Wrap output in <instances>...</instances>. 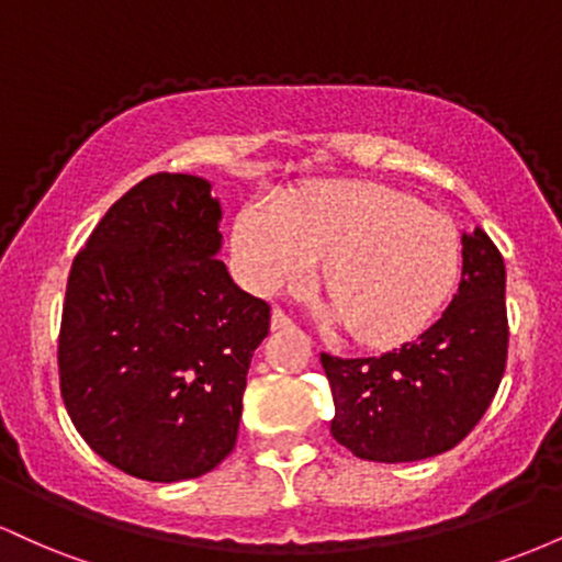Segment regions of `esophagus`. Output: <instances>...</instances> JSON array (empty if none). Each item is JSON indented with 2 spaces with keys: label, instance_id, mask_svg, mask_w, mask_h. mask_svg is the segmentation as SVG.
<instances>
[{
  "label": "esophagus",
  "instance_id": "obj_1",
  "mask_svg": "<svg viewBox=\"0 0 562 562\" xmlns=\"http://www.w3.org/2000/svg\"><path fill=\"white\" fill-rule=\"evenodd\" d=\"M288 327H293V319L288 317L282 308H274L272 312V330H288Z\"/></svg>",
  "mask_w": 562,
  "mask_h": 562
}]
</instances>
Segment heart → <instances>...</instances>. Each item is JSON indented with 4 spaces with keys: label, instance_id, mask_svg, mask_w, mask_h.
<instances>
[{
    "label": "heart",
    "instance_id": "1",
    "mask_svg": "<svg viewBox=\"0 0 562 562\" xmlns=\"http://www.w3.org/2000/svg\"><path fill=\"white\" fill-rule=\"evenodd\" d=\"M232 259L250 290L288 293L312 282L319 261L333 299L330 325L364 344L389 346L423 333L454 293L460 232L449 216L370 182L322 184L293 200L245 203L232 229Z\"/></svg>",
    "mask_w": 562,
    "mask_h": 562
}]
</instances>
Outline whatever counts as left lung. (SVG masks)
<instances>
[{"mask_svg": "<svg viewBox=\"0 0 562 562\" xmlns=\"http://www.w3.org/2000/svg\"><path fill=\"white\" fill-rule=\"evenodd\" d=\"M507 362L505 261L481 227L462 232V280L436 325L367 359L322 353L340 447L372 462L449 451L492 404Z\"/></svg>", "mask_w": 562, "mask_h": 562, "instance_id": "obj_1", "label": "left lung"}]
</instances>
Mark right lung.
Listing matches in <instances>:
<instances>
[{"label":"right lung","mask_w":562,"mask_h":562,"mask_svg":"<svg viewBox=\"0 0 562 562\" xmlns=\"http://www.w3.org/2000/svg\"><path fill=\"white\" fill-rule=\"evenodd\" d=\"M218 222L205 179L156 173L115 200L70 267L63 402L83 441L134 479H198L235 449L269 303L218 261Z\"/></svg>","instance_id":"1"}]
</instances>
